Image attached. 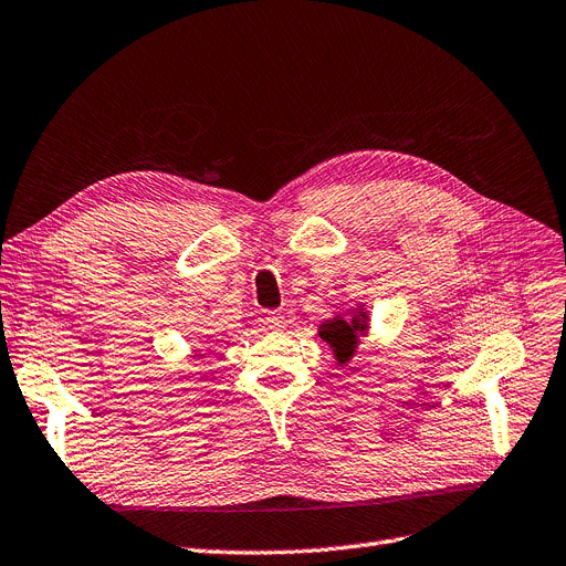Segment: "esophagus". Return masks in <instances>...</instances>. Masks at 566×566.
Listing matches in <instances>:
<instances>
[{"instance_id":"obj_1","label":"esophagus","mask_w":566,"mask_h":566,"mask_svg":"<svg viewBox=\"0 0 566 566\" xmlns=\"http://www.w3.org/2000/svg\"><path fill=\"white\" fill-rule=\"evenodd\" d=\"M264 325L271 329V333H281V329L287 327V318L283 311H271V314H266L264 318Z\"/></svg>"}]
</instances>
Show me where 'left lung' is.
I'll return each mask as SVG.
<instances>
[{
    "mask_svg": "<svg viewBox=\"0 0 566 566\" xmlns=\"http://www.w3.org/2000/svg\"><path fill=\"white\" fill-rule=\"evenodd\" d=\"M365 329H367V316H365V311L358 308L350 321L333 318L325 325H321V337L327 344H333L337 360L346 363L350 356H354V350L358 346V335H363Z\"/></svg>",
    "mask_w": 566,
    "mask_h": 566,
    "instance_id": "1",
    "label": "left lung"
}]
</instances>
